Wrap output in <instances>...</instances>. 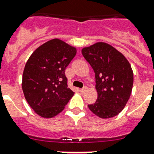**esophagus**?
Masks as SVG:
<instances>
[{"label": "esophagus", "instance_id": "1", "mask_svg": "<svg viewBox=\"0 0 154 154\" xmlns=\"http://www.w3.org/2000/svg\"><path fill=\"white\" fill-rule=\"evenodd\" d=\"M87 89H88V88H87V87H84L83 88H82V89H81L80 91L82 92V93H83V92H86V91H87Z\"/></svg>", "mask_w": 154, "mask_h": 154}]
</instances>
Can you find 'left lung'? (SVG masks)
Segmentation results:
<instances>
[{
  "label": "left lung",
  "mask_w": 154,
  "mask_h": 154,
  "mask_svg": "<svg viewBox=\"0 0 154 154\" xmlns=\"http://www.w3.org/2000/svg\"><path fill=\"white\" fill-rule=\"evenodd\" d=\"M82 54L93 68L98 95L97 101L88 108L101 119L116 116L125 108L132 91L134 74L129 61L104 42L83 48Z\"/></svg>",
  "instance_id": "left-lung-1"
}]
</instances>
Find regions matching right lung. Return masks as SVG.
Segmentation results:
<instances>
[{
	"label": "right lung",
	"mask_w": 154,
	"mask_h": 154,
	"mask_svg": "<svg viewBox=\"0 0 154 154\" xmlns=\"http://www.w3.org/2000/svg\"><path fill=\"white\" fill-rule=\"evenodd\" d=\"M76 54V48L54 38L37 48L26 62L22 90L29 106L41 117L58 115L74 95L67 87L65 69Z\"/></svg>",
	"instance_id": "obj_1"
}]
</instances>
